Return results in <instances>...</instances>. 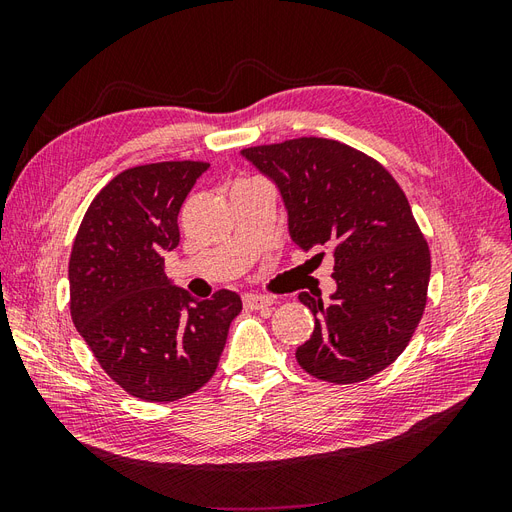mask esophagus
<instances>
[{
    "label": "esophagus",
    "instance_id": "esophagus-1",
    "mask_svg": "<svg viewBox=\"0 0 512 512\" xmlns=\"http://www.w3.org/2000/svg\"><path fill=\"white\" fill-rule=\"evenodd\" d=\"M271 303H273V299H271V297H265V294H254V292H250V294H245V297H243V307L250 309V312H254V309H265V307H269Z\"/></svg>",
    "mask_w": 512,
    "mask_h": 512
}]
</instances>
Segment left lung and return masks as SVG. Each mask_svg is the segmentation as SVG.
<instances>
[{"label": "left lung", "mask_w": 512, "mask_h": 512, "mask_svg": "<svg viewBox=\"0 0 512 512\" xmlns=\"http://www.w3.org/2000/svg\"><path fill=\"white\" fill-rule=\"evenodd\" d=\"M275 181L288 230L301 250H331V303L301 292L316 318L297 348L318 380L354 384L406 350L427 305L429 245L393 175L367 153L331 138L301 136L241 151Z\"/></svg>", "instance_id": "left-lung-1"}]
</instances>
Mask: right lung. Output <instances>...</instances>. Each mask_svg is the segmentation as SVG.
<instances>
[{
	"label": "right lung",
	"instance_id": "obj_1",
	"mask_svg": "<svg viewBox=\"0 0 512 512\" xmlns=\"http://www.w3.org/2000/svg\"><path fill=\"white\" fill-rule=\"evenodd\" d=\"M209 162L123 170L91 200L74 237L68 277L76 331L108 378L145 401L181 399L218 369L237 292L196 301L164 273L179 245V209Z\"/></svg>",
	"mask_w": 512,
	"mask_h": 512
}]
</instances>
